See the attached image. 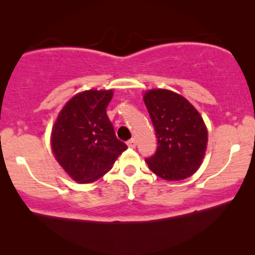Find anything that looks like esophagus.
<instances>
[{
	"label": "esophagus",
	"instance_id": "esophagus-1",
	"mask_svg": "<svg viewBox=\"0 0 255 255\" xmlns=\"http://www.w3.org/2000/svg\"><path fill=\"white\" fill-rule=\"evenodd\" d=\"M128 147H131V148H134L135 146H137V140H135L134 138L130 139V140L128 141Z\"/></svg>",
	"mask_w": 255,
	"mask_h": 255
}]
</instances>
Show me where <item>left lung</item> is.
<instances>
[{
  "label": "left lung",
  "instance_id": "1",
  "mask_svg": "<svg viewBox=\"0 0 255 255\" xmlns=\"http://www.w3.org/2000/svg\"><path fill=\"white\" fill-rule=\"evenodd\" d=\"M144 102L158 139L155 153L145 159L148 168L167 181L191 176L203 160L208 142L201 115L184 97L166 89L149 90Z\"/></svg>",
  "mask_w": 255,
  "mask_h": 255
}]
</instances>
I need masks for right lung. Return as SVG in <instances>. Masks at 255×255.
Returning a JSON list of instances; mask_svg holds the SVG:
<instances>
[{"instance_id":"obj_1","label":"right lung","mask_w":255,"mask_h":255,"mask_svg":"<svg viewBox=\"0 0 255 255\" xmlns=\"http://www.w3.org/2000/svg\"><path fill=\"white\" fill-rule=\"evenodd\" d=\"M113 90H87L66 103L52 130V149L73 180L92 183L109 172L128 146L107 115Z\"/></svg>"}]
</instances>
